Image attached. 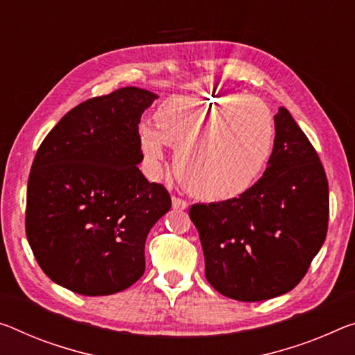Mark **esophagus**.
Returning a JSON list of instances; mask_svg holds the SVG:
<instances>
[{
    "instance_id": "esophagus-1",
    "label": "esophagus",
    "mask_w": 355,
    "mask_h": 355,
    "mask_svg": "<svg viewBox=\"0 0 355 355\" xmlns=\"http://www.w3.org/2000/svg\"><path fill=\"white\" fill-rule=\"evenodd\" d=\"M172 207L175 208V210H187L188 202L184 200V199H182V198H175V196H173V198H172Z\"/></svg>"
}]
</instances>
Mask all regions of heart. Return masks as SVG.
Here are the masks:
<instances>
[{
	"label": "heart",
	"instance_id": "heart-1",
	"mask_svg": "<svg viewBox=\"0 0 355 355\" xmlns=\"http://www.w3.org/2000/svg\"><path fill=\"white\" fill-rule=\"evenodd\" d=\"M155 126H140V150L155 175L164 171L166 145L191 193L226 202L246 193L272 156L275 120L261 99L246 94L171 96L157 107Z\"/></svg>",
	"mask_w": 355,
	"mask_h": 355
}]
</instances>
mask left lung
Wrapping results in <instances>:
<instances>
[{
    "instance_id": "left-lung-1",
    "label": "left lung",
    "mask_w": 355,
    "mask_h": 355,
    "mask_svg": "<svg viewBox=\"0 0 355 355\" xmlns=\"http://www.w3.org/2000/svg\"><path fill=\"white\" fill-rule=\"evenodd\" d=\"M275 131L266 172L246 193L189 208L205 278L234 300H268L294 289L327 235L329 182L318 151L284 107Z\"/></svg>"
}]
</instances>
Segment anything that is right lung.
<instances>
[{"label":"right lung","instance_id":"right-lung-1","mask_svg":"<svg viewBox=\"0 0 355 355\" xmlns=\"http://www.w3.org/2000/svg\"><path fill=\"white\" fill-rule=\"evenodd\" d=\"M155 93L136 87L78 104L33 161L25 229L39 267L80 295L125 291L145 272V240L172 200L137 164L139 123Z\"/></svg>","mask_w":355,"mask_h":355}]
</instances>
